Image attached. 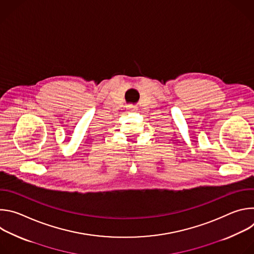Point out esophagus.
I'll list each match as a JSON object with an SVG mask.
<instances>
[{
  "label": "esophagus",
  "mask_w": 254,
  "mask_h": 254,
  "mask_svg": "<svg viewBox=\"0 0 254 254\" xmlns=\"http://www.w3.org/2000/svg\"><path fill=\"white\" fill-rule=\"evenodd\" d=\"M127 110H129L130 112H135L137 110V107L134 106V105H128L127 106Z\"/></svg>",
  "instance_id": "34e87169"
}]
</instances>
